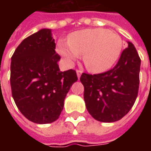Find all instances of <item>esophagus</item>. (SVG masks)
<instances>
[{
    "instance_id": "1",
    "label": "esophagus",
    "mask_w": 151,
    "mask_h": 151,
    "mask_svg": "<svg viewBox=\"0 0 151 151\" xmlns=\"http://www.w3.org/2000/svg\"><path fill=\"white\" fill-rule=\"evenodd\" d=\"M76 72H77V75H78V78H80V77H81V74H82V70H80V69H77V70H76Z\"/></svg>"
}]
</instances>
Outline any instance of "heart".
<instances>
[{"label":"heart","mask_w":151,"mask_h":151,"mask_svg":"<svg viewBox=\"0 0 151 151\" xmlns=\"http://www.w3.org/2000/svg\"><path fill=\"white\" fill-rule=\"evenodd\" d=\"M123 42L119 35L103 28L75 31L68 43L60 41L57 51L67 62L72 63L83 55L86 68L92 73H103L114 65L120 58Z\"/></svg>","instance_id":"obj_1"}]
</instances>
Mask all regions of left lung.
Wrapping results in <instances>:
<instances>
[{"instance_id": "8db88e82", "label": "left lung", "mask_w": 151, "mask_h": 151, "mask_svg": "<svg viewBox=\"0 0 151 151\" xmlns=\"http://www.w3.org/2000/svg\"><path fill=\"white\" fill-rule=\"evenodd\" d=\"M113 69L98 74L82 73L84 100L89 113L101 122H115L126 115L136 101L141 59L128 42Z\"/></svg>"}]
</instances>
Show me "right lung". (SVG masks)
<instances>
[{
  "instance_id": "add662e5",
  "label": "right lung",
  "mask_w": 151,
  "mask_h": 151,
  "mask_svg": "<svg viewBox=\"0 0 151 151\" xmlns=\"http://www.w3.org/2000/svg\"><path fill=\"white\" fill-rule=\"evenodd\" d=\"M51 30L42 29L22 40L11 57L10 86L18 110L36 124L59 118L70 86L78 80L74 69L62 72Z\"/></svg>"
}]
</instances>
